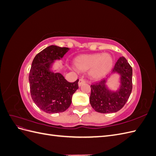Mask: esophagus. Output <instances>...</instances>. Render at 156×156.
I'll list each match as a JSON object with an SVG mask.
<instances>
[{
	"label": "esophagus",
	"mask_w": 156,
	"mask_h": 156,
	"mask_svg": "<svg viewBox=\"0 0 156 156\" xmlns=\"http://www.w3.org/2000/svg\"><path fill=\"white\" fill-rule=\"evenodd\" d=\"M86 83V81L83 79H80L79 81V86L81 87L83 84L85 83Z\"/></svg>",
	"instance_id": "34e87169"
}]
</instances>
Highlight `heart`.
Wrapping results in <instances>:
<instances>
[{
	"label": "heart",
	"instance_id": "heart-1",
	"mask_svg": "<svg viewBox=\"0 0 156 156\" xmlns=\"http://www.w3.org/2000/svg\"><path fill=\"white\" fill-rule=\"evenodd\" d=\"M74 64L79 72L89 71V75L94 79H100L110 72L113 59L108 53L82 55L74 60Z\"/></svg>",
	"mask_w": 156,
	"mask_h": 156
}]
</instances>
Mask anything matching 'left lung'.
I'll list each match as a JSON object with an SVG mask.
<instances>
[{"mask_svg":"<svg viewBox=\"0 0 156 156\" xmlns=\"http://www.w3.org/2000/svg\"><path fill=\"white\" fill-rule=\"evenodd\" d=\"M112 73L120 75V85L116 91H111L106 86L107 79L92 84L90 103L96 112L112 113L120 111L124 106L132 91V68L122 56L116 62Z\"/></svg>","mask_w":156,"mask_h":156,"instance_id":"obj_1","label":"left lung"}]
</instances>
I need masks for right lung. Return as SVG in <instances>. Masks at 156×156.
I'll return each mask as SVG.
<instances>
[{
	"label": "right lung",
	"mask_w": 156,
	"mask_h": 156,
	"mask_svg": "<svg viewBox=\"0 0 156 156\" xmlns=\"http://www.w3.org/2000/svg\"><path fill=\"white\" fill-rule=\"evenodd\" d=\"M69 50L68 48L50 45L37 54L32 61L29 76L31 97L35 104L47 113L65 111L79 88V79L69 83L61 73L51 70L55 60L62 58Z\"/></svg>",
	"instance_id": "obj_1"
}]
</instances>
